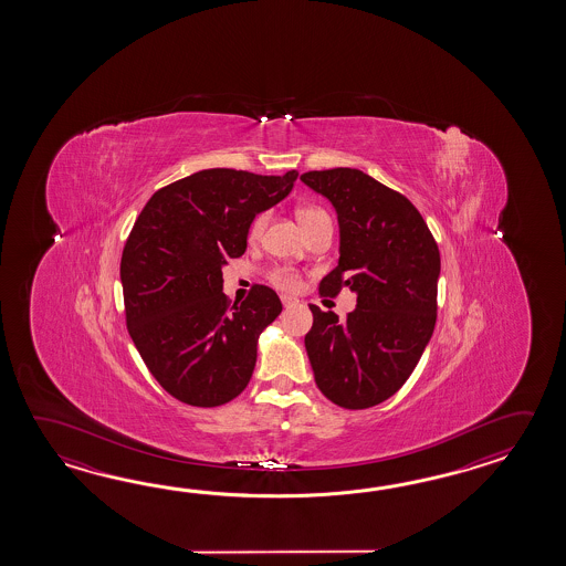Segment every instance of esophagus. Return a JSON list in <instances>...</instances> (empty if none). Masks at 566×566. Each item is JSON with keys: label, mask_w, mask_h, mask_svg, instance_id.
I'll use <instances>...</instances> for the list:
<instances>
[{"label": "esophagus", "mask_w": 566, "mask_h": 566, "mask_svg": "<svg viewBox=\"0 0 566 566\" xmlns=\"http://www.w3.org/2000/svg\"><path fill=\"white\" fill-rule=\"evenodd\" d=\"M281 301H283V305H285V307H289V305H295V303H300V300H295V297H291V295H283Z\"/></svg>", "instance_id": "esophagus-1"}]
</instances>
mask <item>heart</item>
<instances>
[{
  "mask_svg": "<svg viewBox=\"0 0 566 566\" xmlns=\"http://www.w3.org/2000/svg\"><path fill=\"white\" fill-rule=\"evenodd\" d=\"M325 217H327V214H325L324 210H322V208H315V206H303V208L297 210V218H300L303 229H307L310 224ZM265 212L256 214V217L253 218V222H251V229H249L251 239H256V237L263 232V229H265ZM269 277H271V281H273L277 287L285 289V291H295V289L300 287V275H297L293 269H287V266L273 269Z\"/></svg>",
  "mask_w": 566,
  "mask_h": 566,
  "instance_id": "heart-1",
  "label": "heart"
}]
</instances>
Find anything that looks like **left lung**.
Instances as JSON below:
<instances>
[{"label": "left lung", "mask_w": 566, "mask_h": 566, "mask_svg": "<svg viewBox=\"0 0 566 566\" xmlns=\"http://www.w3.org/2000/svg\"><path fill=\"white\" fill-rule=\"evenodd\" d=\"M301 181L332 202L339 224L337 266L319 291L356 293L346 322L310 305L315 385L337 407L370 409L407 382L433 336L439 247L402 193L360 169L307 171Z\"/></svg>", "instance_id": "8db88e82"}]
</instances>
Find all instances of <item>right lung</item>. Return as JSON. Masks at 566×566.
<instances>
[{
  "mask_svg": "<svg viewBox=\"0 0 566 566\" xmlns=\"http://www.w3.org/2000/svg\"><path fill=\"white\" fill-rule=\"evenodd\" d=\"M297 171H196L157 190L133 224L120 256L127 329L145 366L169 395L192 407L239 397L256 344L283 310L254 285L241 305L222 293V266L247 251L256 214L287 198Z\"/></svg>",
  "mask_w": 566,
  "mask_h": 566,
  "instance_id": "right-lung-1",
  "label": "right lung"
}]
</instances>
